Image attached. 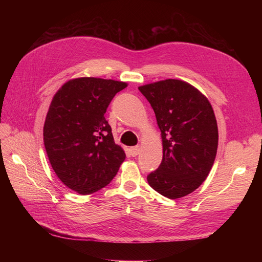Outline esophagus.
Here are the masks:
<instances>
[{
  "label": "esophagus",
  "instance_id": "obj_1",
  "mask_svg": "<svg viewBox=\"0 0 262 262\" xmlns=\"http://www.w3.org/2000/svg\"><path fill=\"white\" fill-rule=\"evenodd\" d=\"M129 152H130V155H132L133 157H134V156H138V155L140 154V146L130 147V148H129Z\"/></svg>",
  "mask_w": 262,
  "mask_h": 262
}]
</instances>
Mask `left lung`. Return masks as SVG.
I'll list each match as a JSON object with an SVG mask.
<instances>
[{
	"instance_id": "left-lung-1",
	"label": "left lung",
	"mask_w": 262,
	"mask_h": 262,
	"mask_svg": "<svg viewBox=\"0 0 262 262\" xmlns=\"http://www.w3.org/2000/svg\"><path fill=\"white\" fill-rule=\"evenodd\" d=\"M139 91L152 106L161 130L163 160L148 185L169 199L193 192L215 161L219 130L209 99L181 80L149 83Z\"/></svg>"
}]
</instances>
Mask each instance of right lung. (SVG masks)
Here are the masks:
<instances>
[{
	"mask_svg": "<svg viewBox=\"0 0 262 262\" xmlns=\"http://www.w3.org/2000/svg\"><path fill=\"white\" fill-rule=\"evenodd\" d=\"M125 82L77 77L54 94L43 125V143L55 175L80 194L96 192L117 175L125 160L105 118Z\"/></svg>",
	"mask_w": 262,
	"mask_h": 262,
	"instance_id": "1",
	"label": "right lung"
}]
</instances>
